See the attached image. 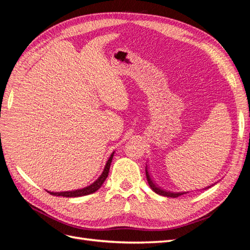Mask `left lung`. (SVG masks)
Segmentation results:
<instances>
[{
  "instance_id": "obj_1",
  "label": "left lung",
  "mask_w": 250,
  "mask_h": 250,
  "mask_svg": "<svg viewBox=\"0 0 250 250\" xmlns=\"http://www.w3.org/2000/svg\"><path fill=\"white\" fill-rule=\"evenodd\" d=\"M146 177H147V181H148V184H149L150 188H152V190H153L156 194H158V195L166 196V197L176 198V197H178V196H180V195H184V194H187V193H188V192H178V193H174V192H170V191H165V190H163V188H161L160 187H157V186L153 183V180L151 179V177H150V175H149L148 169H147V166H146ZM209 188V187H208V188Z\"/></svg>"
}]
</instances>
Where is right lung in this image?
<instances>
[{
  "mask_svg": "<svg viewBox=\"0 0 250 250\" xmlns=\"http://www.w3.org/2000/svg\"><path fill=\"white\" fill-rule=\"evenodd\" d=\"M113 154H115V151L111 153V155L109 156L108 161L105 165L104 170L102 172L101 175L98 177V179L92 185H89L85 188H79V190H74V191H66V192H49L51 195H54V196H62V197H80V196H85V195H89V194H93L95 193L97 190H99L101 188V186L103 185V183L105 181V179L107 178L108 176V172H109V168H110V164L112 161V157Z\"/></svg>",
  "mask_w": 250,
  "mask_h": 250,
  "instance_id": "add662e5",
  "label": "right lung"
}]
</instances>
